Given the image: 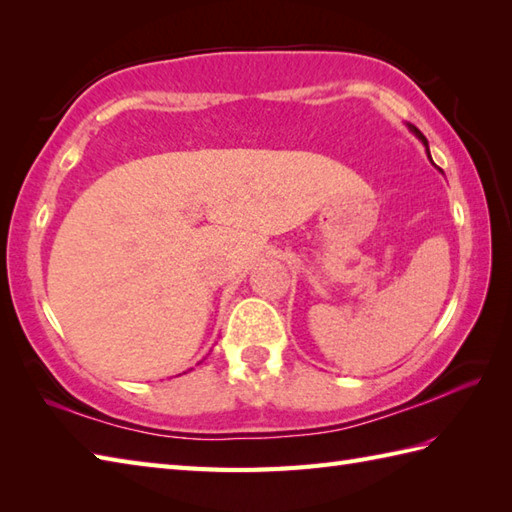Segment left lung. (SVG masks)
Here are the masks:
<instances>
[{
    "label": "left lung",
    "instance_id": "left-lung-1",
    "mask_svg": "<svg viewBox=\"0 0 512 512\" xmlns=\"http://www.w3.org/2000/svg\"><path fill=\"white\" fill-rule=\"evenodd\" d=\"M407 127H409V132H411L413 136H416V138L420 140V143H422L424 147H427V154H429V143H427V138H424V136H422V132H420V129H418V127H413L411 123H407ZM429 160H431V154H429Z\"/></svg>",
    "mask_w": 512,
    "mask_h": 512
}]
</instances>
